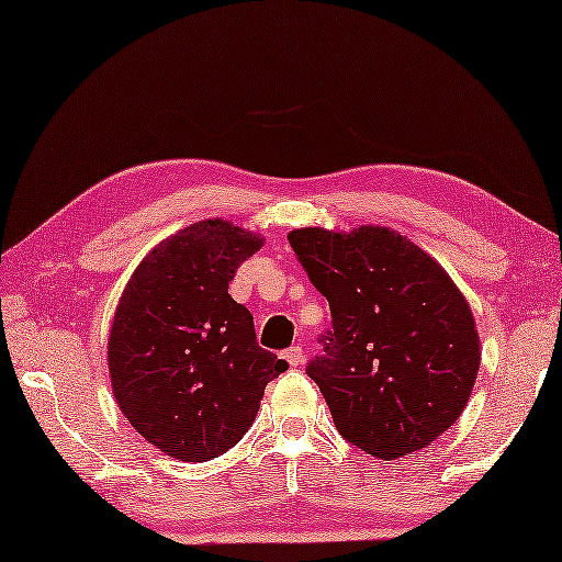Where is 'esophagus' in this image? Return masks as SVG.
Returning <instances> with one entry per match:
<instances>
[{"label": "esophagus", "mask_w": 562, "mask_h": 562, "mask_svg": "<svg viewBox=\"0 0 562 562\" xmlns=\"http://www.w3.org/2000/svg\"><path fill=\"white\" fill-rule=\"evenodd\" d=\"M282 360H288L290 367H300L304 362V350L300 348V345H292V348L282 352Z\"/></svg>", "instance_id": "esophagus-1"}]
</instances>
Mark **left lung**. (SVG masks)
I'll list each match as a JSON object with an SVG mask.
<instances>
[{"label": "left lung", "instance_id": "obj_1", "mask_svg": "<svg viewBox=\"0 0 562 562\" xmlns=\"http://www.w3.org/2000/svg\"><path fill=\"white\" fill-rule=\"evenodd\" d=\"M288 238L330 306L324 352L306 374L338 432L379 459L447 432L471 396L481 348L471 308L439 262L381 226H308Z\"/></svg>", "mask_w": 562, "mask_h": 562}]
</instances>
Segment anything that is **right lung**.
Segmentation results:
<instances>
[{"mask_svg": "<svg viewBox=\"0 0 562 562\" xmlns=\"http://www.w3.org/2000/svg\"><path fill=\"white\" fill-rule=\"evenodd\" d=\"M260 238L222 220L166 238L139 262L109 340L115 401L137 432L181 461L229 451L266 386L290 364L262 350L254 316L229 294Z\"/></svg>", "mask_w": 562, "mask_h": 562, "instance_id": "1", "label": "right lung"}]
</instances>
